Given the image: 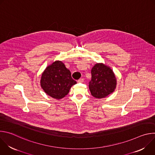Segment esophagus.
<instances>
[{
    "label": "esophagus",
    "mask_w": 155,
    "mask_h": 155,
    "mask_svg": "<svg viewBox=\"0 0 155 155\" xmlns=\"http://www.w3.org/2000/svg\"><path fill=\"white\" fill-rule=\"evenodd\" d=\"M77 81H78V83H83L84 81V80H83V78H80Z\"/></svg>",
    "instance_id": "obj_1"
}]
</instances>
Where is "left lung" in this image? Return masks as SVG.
<instances>
[{
    "label": "left lung",
    "instance_id": "1",
    "mask_svg": "<svg viewBox=\"0 0 155 155\" xmlns=\"http://www.w3.org/2000/svg\"><path fill=\"white\" fill-rule=\"evenodd\" d=\"M91 80L89 88L91 95L102 99L112 93L116 88L117 79L113 71L108 66L102 64H96L91 69Z\"/></svg>",
    "mask_w": 155,
    "mask_h": 155
}]
</instances>
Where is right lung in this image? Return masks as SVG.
<instances>
[{
    "label": "right lung",
    "instance_id": "add662e5",
    "mask_svg": "<svg viewBox=\"0 0 155 155\" xmlns=\"http://www.w3.org/2000/svg\"><path fill=\"white\" fill-rule=\"evenodd\" d=\"M76 83L71 71L60 61L49 65L42 73L40 80L41 87L45 93L58 100L67 95L72 86Z\"/></svg>",
    "mask_w": 155,
    "mask_h": 155
}]
</instances>
